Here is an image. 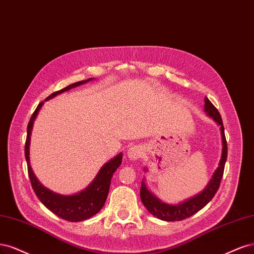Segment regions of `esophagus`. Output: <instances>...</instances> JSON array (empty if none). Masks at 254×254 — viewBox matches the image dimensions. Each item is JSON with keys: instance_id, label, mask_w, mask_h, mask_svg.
I'll return each instance as SVG.
<instances>
[{"instance_id": "1", "label": "esophagus", "mask_w": 254, "mask_h": 254, "mask_svg": "<svg viewBox=\"0 0 254 254\" xmlns=\"http://www.w3.org/2000/svg\"><path fill=\"white\" fill-rule=\"evenodd\" d=\"M142 154H143V151H142L141 146L140 145H135V146H133V148H130L127 151V157L130 160H137L139 158H141Z\"/></svg>"}]
</instances>
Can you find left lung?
<instances>
[{"label":"left lung","instance_id":"1","mask_svg":"<svg viewBox=\"0 0 254 254\" xmlns=\"http://www.w3.org/2000/svg\"><path fill=\"white\" fill-rule=\"evenodd\" d=\"M204 112L207 113L208 116L213 118L217 122L218 126H220V132H222L223 139V153L222 159L219 161V167L215 171L213 176H212L206 189L198 195L194 196V197L178 204H168L165 202H161L156 196H154L148 189H146L145 184L142 181L140 189L141 201L150 213L159 219L167 220V222H175V220H183L185 218L190 217L193 214L197 213L199 210H201L206 206V204L213 198V196L218 190L220 182H222L223 178L225 163L227 160L228 154L225 128L219 112L217 111L215 106L211 103V101L207 97L204 98Z\"/></svg>","mask_w":254,"mask_h":254}]
</instances>
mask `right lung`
I'll use <instances>...</instances> for the list:
<instances>
[{
	"label": "right lung",
	"instance_id": "add662e5",
	"mask_svg": "<svg viewBox=\"0 0 254 254\" xmlns=\"http://www.w3.org/2000/svg\"><path fill=\"white\" fill-rule=\"evenodd\" d=\"M91 80L92 78H89L87 80L79 81V82L69 84L68 86L60 89V91L53 93L50 97L46 98V100L63 92L69 91L70 88L79 86ZM43 103L44 102L39 103L36 111L34 112V114H32V116L27 126V137H26V142H25V158L27 161L28 176L30 179L31 187L32 189H34L36 195L38 196V198L41 200V202H42L47 209H50L53 213L58 215L62 219L68 220V222H81V220L87 219L89 217H92L93 215L97 214L104 206V202L109 194L113 174L115 173L116 170L121 165L122 154L120 153L118 156L113 158L108 163H105L99 171V173L97 174L93 183L82 192L75 195H70V196H64L60 194H56L51 190L46 189L45 187H43L38 182V179L35 176L34 172H32L29 165V143H30L31 129H32V126H34V121Z\"/></svg>",
	"mask_w": 254,
	"mask_h": 254
}]
</instances>
